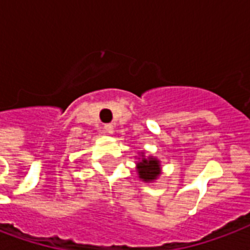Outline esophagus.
Returning <instances> with one entry per match:
<instances>
[{
    "instance_id": "1",
    "label": "esophagus",
    "mask_w": 250,
    "mask_h": 250,
    "mask_svg": "<svg viewBox=\"0 0 250 250\" xmlns=\"http://www.w3.org/2000/svg\"><path fill=\"white\" fill-rule=\"evenodd\" d=\"M104 131H105L106 133H109V135H111V133L114 132V125H111V123L104 125Z\"/></svg>"
}]
</instances>
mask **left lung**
Returning a JSON list of instances; mask_svg holds the SVG:
<instances>
[{"label": "left lung", "instance_id": "left-lung-1", "mask_svg": "<svg viewBox=\"0 0 250 250\" xmlns=\"http://www.w3.org/2000/svg\"><path fill=\"white\" fill-rule=\"evenodd\" d=\"M137 170L141 179L144 180H154L160 175V165L157 160H143L140 164H137Z\"/></svg>", "mask_w": 250, "mask_h": 250}]
</instances>
